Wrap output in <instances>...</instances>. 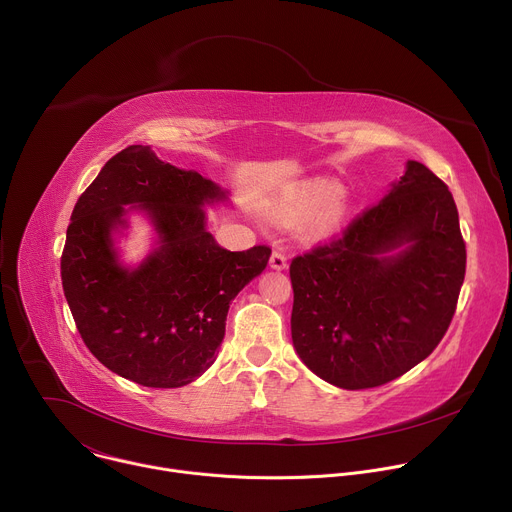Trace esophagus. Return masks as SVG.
<instances>
[{"instance_id":"esophagus-1","label":"esophagus","mask_w":512,"mask_h":512,"mask_svg":"<svg viewBox=\"0 0 512 512\" xmlns=\"http://www.w3.org/2000/svg\"><path fill=\"white\" fill-rule=\"evenodd\" d=\"M269 267L275 271H285L287 269V257L281 251H273L271 259H269Z\"/></svg>"}]
</instances>
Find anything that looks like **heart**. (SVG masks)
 <instances>
[{"label": "heart", "mask_w": 512, "mask_h": 512, "mask_svg": "<svg viewBox=\"0 0 512 512\" xmlns=\"http://www.w3.org/2000/svg\"><path fill=\"white\" fill-rule=\"evenodd\" d=\"M279 223H300V237L306 243L332 239L348 216V202L342 186L330 178H308L287 186L271 202Z\"/></svg>", "instance_id": "1"}]
</instances>
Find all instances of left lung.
I'll return each mask as SVG.
<instances>
[{
	"label": "left lung",
	"mask_w": 512,
	"mask_h": 512,
	"mask_svg": "<svg viewBox=\"0 0 512 512\" xmlns=\"http://www.w3.org/2000/svg\"><path fill=\"white\" fill-rule=\"evenodd\" d=\"M466 273L448 186L409 160L383 200L344 237L291 261V340L340 389L385 385L444 338Z\"/></svg>",
	"instance_id": "obj_1"
}]
</instances>
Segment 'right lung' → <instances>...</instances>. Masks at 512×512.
<instances>
[{
	"label": "right lung",
	"mask_w": 512,
	"mask_h": 512,
	"mask_svg": "<svg viewBox=\"0 0 512 512\" xmlns=\"http://www.w3.org/2000/svg\"><path fill=\"white\" fill-rule=\"evenodd\" d=\"M229 202V190L162 162L150 145L113 156L81 194L60 275L85 344L109 371L174 389L214 362L231 302L271 255L265 245L229 251L208 233L206 208ZM131 213L155 233L139 264H125L118 247Z\"/></svg>",
	"instance_id": "1"
}]
</instances>
